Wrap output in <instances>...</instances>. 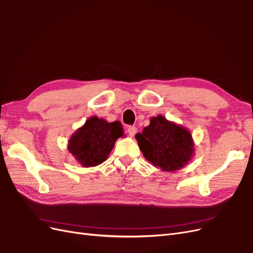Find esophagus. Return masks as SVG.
<instances>
[{
	"mask_svg": "<svg viewBox=\"0 0 253 253\" xmlns=\"http://www.w3.org/2000/svg\"><path fill=\"white\" fill-rule=\"evenodd\" d=\"M136 127H134V126H129L128 127V129H127V132L129 133V135H131V136H133L135 133H136Z\"/></svg>",
	"mask_w": 253,
	"mask_h": 253,
	"instance_id": "1",
	"label": "esophagus"
}]
</instances>
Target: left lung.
<instances>
[{
	"mask_svg": "<svg viewBox=\"0 0 253 253\" xmlns=\"http://www.w3.org/2000/svg\"><path fill=\"white\" fill-rule=\"evenodd\" d=\"M135 138L144 158L163 171L180 170L194 152L190 131L163 116L152 118Z\"/></svg>",
	"mask_w": 253,
	"mask_h": 253,
	"instance_id": "1",
	"label": "left lung"
}]
</instances>
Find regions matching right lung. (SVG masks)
Listing matches in <instances>:
<instances>
[{
    "label": "right lung",
    "mask_w": 253,
    "mask_h": 253,
    "mask_svg": "<svg viewBox=\"0 0 253 253\" xmlns=\"http://www.w3.org/2000/svg\"><path fill=\"white\" fill-rule=\"evenodd\" d=\"M124 135L119 121L108 123L97 117L89 118L68 141V150L83 167L96 166L108 158L115 143Z\"/></svg>",
    "instance_id": "obj_1"
}]
</instances>
